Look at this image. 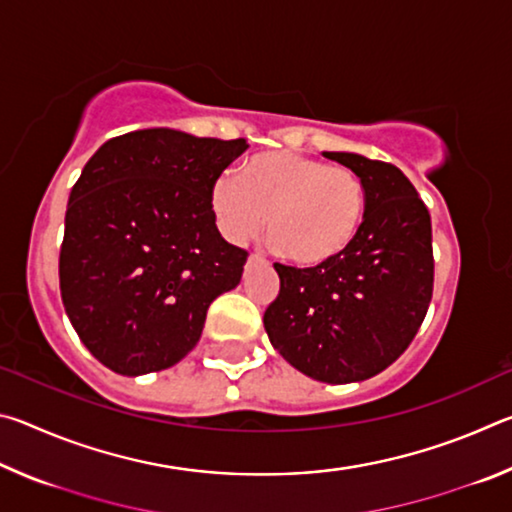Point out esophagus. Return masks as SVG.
<instances>
[{
	"mask_svg": "<svg viewBox=\"0 0 512 512\" xmlns=\"http://www.w3.org/2000/svg\"><path fill=\"white\" fill-rule=\"evenodd\" d=\"M255 262H259V255H250L248 257V264H255Z\"/></svg>",
	"mask_w": 512,
	"mask_h": 512,
	"instance_id": "obj_1",
	"label": "esophagus"
}]
</instances>
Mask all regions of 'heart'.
<instances>
[{
	"label": "heart",
	"mask_w": 512,
	"mask_h": 512,
	"mask_svg": "<svg viewBox=\"0 0 512 512\" xmlns=\"http://www.w3.org/2000/svg\"><path fill=\"white\" fill-rule=\"evenodd\" d=\"M216 228L241 246L264 230L293 264L320 266L348 248L361 228L366 192L341 164L289 151L253 155L241 176L221 173L210 187Z\"/></svg>",
	"instance_id": "heart-1"
}]
</instances>
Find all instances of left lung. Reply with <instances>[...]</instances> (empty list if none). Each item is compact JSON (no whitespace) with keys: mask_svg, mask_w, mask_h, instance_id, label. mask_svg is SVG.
I'll list each match as a JSON object with an SVG mask.
<instances>
[{"mask_svg":"<svg viewBox=\"0 0 512 512\" xmlns=\"http://www.w3.org/2000/svg\"><path fill=\"white\" fill-rule=\"evenodd\" d=\"M361 178L366 212L352 244L311 268L275 264L264 311L273 348L325 384L375 377L409 348L433 293L431 216L395 164L325 151Z\"/></svg>","mask_w":512,"mask_h":512,"instance_id":"1","label":"left lung"}]
</instances>
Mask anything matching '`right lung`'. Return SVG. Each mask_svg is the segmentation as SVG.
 Here are the masks:
<instances>
[{
    "label": "right lung",
    "mask_w": 512,
    "mask_h": 512,
    "mask_svg": "<svg viewBox=\"0 0 512 512\" xmlns=\"http://www.w3.org/2000/svg\"><path fill=\"white\" fill-rule=\"evenodd\" d=\"M248 149L171 128L112 137L69 194L60 296L94 357L137 377L176 366L201 339L207 309L235 289L248 253L228 244L210 187Z\"/></svg>",
    "instance_id": "add662e5"
}]
</instances>
